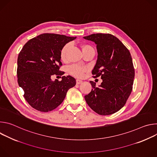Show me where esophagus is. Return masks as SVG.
<instances>
[{
    "label": "esophagus",
    "mask_w": 157,
    "mask_h": 157,
    "mask_svg": "<svg viewBox=\"0 0 157 157\" xmlns=\"http://www.w3.org/2000/svg\"><path fill=\"white\" fill-rule=\"evenodd\" d=\"M82 81L81 80H80V79H76V84H81V83H82Z\"/></svg>",
    "instance_id": "1"
}]
</instances>
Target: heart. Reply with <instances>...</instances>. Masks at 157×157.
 I'll list each match as a JSON object with an SVG mask.
<instances>
[{
    "instance_id": "obj_1",
    "label": "heart",
    "mask_w": 157,
    "mask_h": 157,
    "mask_svg": "<svg viewBox=\"0 0 157 157\" xmlns=\"http://www.w3.org/2000/svg\"><path fill=\"white\" fill-rule=\"evenodd\" d=\"M70 46V44L67 43L63 47L61 52V58L62 60L66 59L67 52H68ZM88 47H89L88 45H84L82 47V50ZM68 71H69V73L73 76H75L77 78H81L83 76L84 73L87 71V68L84 66H79L78 64H74L70 67Z\"/></svg>"
}]
</instances>
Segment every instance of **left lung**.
Returning a JSON list of instances; mask_svg holds the SVG:
<instances>
[{"instance_id":"1","label":"left lung","mask_w":157,"mask_h":157,"mask_svg":"<svg viewBox=\"0 0 157 157\" xmlns=\"http://www.w3.org/2000/svg\"><path fill=\"white\" fill-rule=\"evenodd\" d=\"M83 38L96 44L98 55L92 75L102 79L99 87L90 81L93 89L84 96L85 100L98 114H113L124 107L132 90L135 70L131 55L111 34L96 33Z\"/></svg>"}]
</instances>
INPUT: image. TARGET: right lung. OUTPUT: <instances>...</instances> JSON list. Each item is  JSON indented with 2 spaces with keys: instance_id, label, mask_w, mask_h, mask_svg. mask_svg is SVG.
I'll list each match as a JSON object with an SVG mask.
<instances>
[{
  "instance_id": "1",
  "label": "right lung",
  "mask_w": 157,
  "mask_h": 157,
  "mask_svg": "<svg viewBox=\"0 0 157 157\" xmlns=\"http://www.w3.org/2000/svg\"><path fill=\"white\" fill-rule=\"evenodd\" d=\"M76 37L55 33H43L29 40L17 59L18 84L24 91V98L35 109L47 113L59 105L69 89L76 85L71 76H63L62 81L51 80L59 71L61 52L66 43ZM61 78V76H60Z\"/></svg>"
}]
</instances>
